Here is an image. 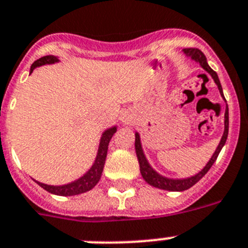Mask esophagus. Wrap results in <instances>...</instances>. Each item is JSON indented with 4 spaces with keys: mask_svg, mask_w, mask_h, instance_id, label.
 Here are the masks:
<instances>
[{
    "mask_svg": "<svg viewBox=\"0 0 248 248\" xmlns=\"http://www.w3.org/2000/svg\"><path fill=\"white\" fill-rule=\"evenodd\" d=\"M122 121H124V122H128V121H130V117H126V116H124V117H122Z\"/></svg>",
    "mask_w": 248,
    "mask_h": 248,
    "instance_id": "esophagus-1",
    "label": "esophagus"
}]
</instances>
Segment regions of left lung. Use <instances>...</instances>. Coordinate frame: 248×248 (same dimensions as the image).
I'll return each mask as SVG.
<instances>
[{"instance_id":"8db88e82","label":"left lung","mask_w":248,"mask_h":248,"mask_svg":"<svg viewBox=\"0 0 248 248\" xmlns=\"http://www.w3.org/2000/svg\"><path fill=\"white\" fill-rule=\"evenodd\" d=\"M183 53L186 54L187 57H190L191 60L199 62L200 66L204 68L205 71L208 72L209 75L213 78L214 82L218 86L219 93L220 95L223 96V99L225 100L224 95H223V89L222 85H220V81H219V78L217 75V72L208 65L206 62V57L205 54L197 49V48H186L183 49ZM228 127H229V116H228V106H225V113H224V132H223V136L220 139V142H219L218 148L215 149L214 154L211 155V158L209 159V162L206 163V166L200 170V172L195 174V176L187 177V178H168V177H164L162 174H159L156 170H154L152 168V166L149 164L148 159L145 156L144 150H142L141 146V140H140V135L136 132L135 134V150H136V155L139 159V164H140V172H141V176L146 182L150 185V186H154L156 188H160V190H167V191H185L188 190L190 187H192L195 183H197L202 178V177L208 173V170H210L211 166L214 164L217 158H218L219 153L222 150V148L224 146L225 141H227V138H228Z\"/></svg>"}]
</instances>
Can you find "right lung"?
<instances>
[{
  "instance_id": "obj_1",
  "label": "right lung",
  "mask_w": 248,
  "mask_h": 248,
  "mask_svg": "<svg viewBox=\"0 0 248 248\" xmlns=\"http://www.w3.org/2000/svg\"><path fill=\"white\" fill-rule=\"evenodd\" d=\"M56 62H58V58L56 56H44V57L37 60L31 65L30 74L33 72L35 67H39V66L43 65H51V63H56ZM116 131H117V127L113 126V127L108 128V130H106L102 134L99 148H98V153H96V158L94 163H93L92 168L84 176L80 177L78 180L74 181L71 183H67V185H62V186H52V185H46V183L38 182V181H35V182L46 191L53 195H58V196H74V195L84 194L86 191H90L96 183L99 182L102 172H103L104 163H106L108 145H109L110 139H112Z\"/></svg>"
}]
</instances>
